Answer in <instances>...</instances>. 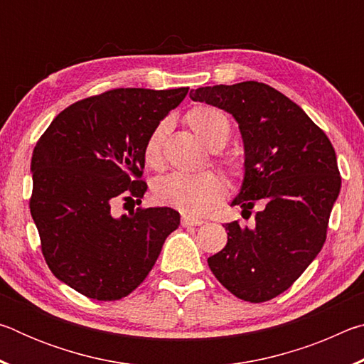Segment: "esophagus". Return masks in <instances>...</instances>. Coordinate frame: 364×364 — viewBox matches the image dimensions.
I'll return each instance as SVG.
<instances>
[{
	"instance_id": "obj_1",
	"label": "esophagus",
	"mask_w": 364,
	"mask_h": 364,
	"mask_svg": "<svg viewBox=\"0 0 364 364\" xmlns=\"http://www.w3.org/2000/svg\"><path fill=\"white\" fill-rule=\"evenodd\" d=\"M181 225H183L184 228H189V226H200V225H204V221L197 220V218H191V217H183V218H181Z\"/></svg>"
}]
</instances>
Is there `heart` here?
<instances>
[{"label": "heart", "mask_w": 364, "mask_h": 364, "mask_svg": "<svg viewBox=\"0 0 364 364\" xmlns=\"http://www.w3.org/2000/svg\"><path fill=\"white\" fill-rule=\"evenodd\" d=\"M186 120L191 130L210 151H220L230 139V120L218 109L197 106L189 110ZM167 122L159 123L144 143V164L152 170H160L164 165V139L167 136ZM230 168L237 171V167L232 164H230ZM152 196L160 205L176 208L188 215H204L225 199L226 183L212 171L197 175L173 173L159 178L154 183Z\"/></svg>", "instance_id": "1"}]
</instances>
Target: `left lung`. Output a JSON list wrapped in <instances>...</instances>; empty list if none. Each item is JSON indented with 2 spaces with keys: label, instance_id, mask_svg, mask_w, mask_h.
<instances>
[{
  "label": "left lung",
  "instance_id": "obj_1",
  "mask_svg": "<svg viewBox=\"0 0 364 364\" xmlns=\"http://www.w3.org/2000/svg\"><path fill=\"white\" fill-rule=\"evenodd\" d=\"M191 100L237 122L244 178L231 205H255V225H226L228 242L208 267L228 291L252 304L291 287L323 249L341 173L336 151L304 109L258 82L191 90Z\"/></svg>",
  "mask_w": 364,
  "mask_h": 364
}]
</instances>
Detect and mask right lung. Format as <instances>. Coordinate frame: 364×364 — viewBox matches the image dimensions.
I'll list each match as a JSON object with an SVG mask.
<instances>
[{
    "label": "right lung",
    "instance_id": "right-lung-1",
    "mask_svg": "<svg viewBox=\"0 0 364 364\" xmlns=\"http://www.w3.org/2000/svg\"><path fill=\"white\" fill-rule=\"evenodd\" d=\"M188 90L119 88L86 97L64 109L35 146L30 213L41 252L53 274L86 297H127L180 226L170 207L120 217L114 207L141 204L146 139Z\"/></svg>",
    "mask_w": 364,
    "mask_h": 364
}]
</instances>
